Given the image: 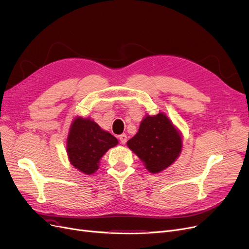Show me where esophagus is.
Listing matches in <instances>:
<instances>
[{
	"instance_id": "obj_1",
	"label": "esophagus",
	"mask_w": 249,
	"mask_h": 249,
	"mask_svg": "<svg viewBox=\"0 0 249 249\" xmlns=\"http://www.w3.org/2000/svg\"><path fill=\"white\" fill-rule=\"evenodd\" d=\"M119 139H120V142L122 143V144H125V143L127 142V135L126 134H121L119 136Z\"/></svg>"
}]
</instances>
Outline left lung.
I'll return each instance as SVG.
<instances>
[{"mask_svg":"<svg viewBox=\"0 0 249 249\" xmlns=\"http://www.w3.org/2000/svg\"><path fill=\"white\" fill-rule=\"evenodd\" d=\"M127 145L150 173L158 174L175 162L182 143L172 121L163 113H159L147 115L141 121L138 132L127 141Z\"/></svg>","mask_w":249,"mask_h":249,"instance_id":"left-lung-1","label":"left lung"}]
</instances>
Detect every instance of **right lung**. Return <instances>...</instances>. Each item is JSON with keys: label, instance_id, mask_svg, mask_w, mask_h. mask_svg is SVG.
Segmentation results:
<instances>
[{"label": "right lung", "instance_id": "right-lung-1", "mask_svg": "<svg viewBox=\"0 0 249 249\" xmlns=\"http://www.w3.org/2000/svg\"><path fill=\"white\" fill-rule=\"evenodd\" d=\"M118 140L89 118L77 117L71 123L67 141V151L71 163L78 171L94 174L99 168L101 158Z\"/></svg>", "mask_w": 249, "mask_h": 249}]
</instances>
